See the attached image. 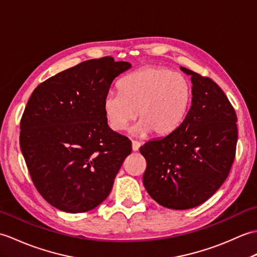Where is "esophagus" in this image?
Segmentation results:
<instances>
[{"instance_id": "esophagus-1", "label": "esophagus", "mask_w": 257, "mask_h": 257, "mask_svg": "<svg viewBox=\"0 0 257 257\" xmlns=\"http://www.w3.org/2000/svg\"><path fill=\"white\" fill-rule=\"evenodd\" d=\"M140 147H141V143H140L139 141H132V150H133L134 152L139 151Z\"/></svg>"}]
</instances>
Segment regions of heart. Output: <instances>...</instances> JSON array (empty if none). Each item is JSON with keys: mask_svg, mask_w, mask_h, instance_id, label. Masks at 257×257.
Returning <instances> with one entry per match:
<instances>
[{"mask_svg": "<svg viewBox=\"0 0 257 257\" xmlns=\"http://www.w3.org/2000/svg\"><path fill=\"white\" fill-rule=\"evenodd\" d=\"M118 91H109L103 99L105 121L112 131H122L135 118L132 132L166 136L185 121L192 102L188 79L173 69L147 66L128 73L117 83Z\"/></svg>", "mask_w": 257, "mask_h": 257, "instance_id": "heart-1", "label": "heart"}]
</instances>
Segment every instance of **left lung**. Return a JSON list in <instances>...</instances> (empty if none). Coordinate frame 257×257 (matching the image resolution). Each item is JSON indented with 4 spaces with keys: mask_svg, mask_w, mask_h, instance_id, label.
Segmentation results:
<instances>
[{
    "mask_svg": "<svg viewBox=\"0 0 257 257\" xmlns=\"http://www.w3.org/2000/svg\"><path fill=\"white\" fill-rule=\"evenodd\" d=\"M180 70L192 82L185 121L140 148L147 163L143 184L148 195L175 210L198 207L219 189L229 176L237 142L236 114L222 89L210 78Z\"/></svg>",
    "mask_w": 257,
    "mask_h": 257,
    "instance_id": "obj_1",
    "label": "left lung"
}]
</instances>
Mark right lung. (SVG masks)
<instances>
[{"mask_svg": "<svg viewBox=\"0 0 257 257\" xmlns=\"http://www.w3.org/2000/svg\"><path fill=\"white\" fill-rule=\"evenodd\" d=\"M131 67L112 57L83 61L42 82L28 100L21 151L36 189L55 208L87 212L110 195L132 143L107 126L102 103Z\"/></svg>", "mask_w": 257, "mask_h": 257, "instance_id": "right-lung-1", "label": "right lung"}]
</instances>
